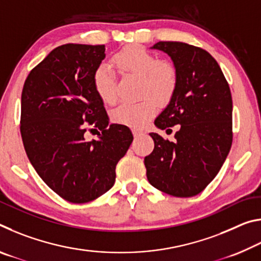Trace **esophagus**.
I'll return each mask as SVG.
<instances>
[{
    "instance_id": "34e87169",
    "label": "esophagus",
    "mask_w": 261,
    "mask_h": 261,
    "mask_svg": "<svg viewBox=\"0 0 261 261\" xmlns=\"http://www.w3.org/2000/svg\"><path fill=\"white\" fill-rule=\"evenodd\" d=\"M141 134H143V131H140V130H134V136H135V137H138V136H140Z\"/></svg>"
}]
</instances>
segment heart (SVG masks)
<instances>
[{
	"instance_id": "b5f03b06",
	"label": "heart",
	"mask_w": 261,
	"mask_h": 261,
	"mask_svg": "<svg viewBox=\"0 0 261 261\" xmlns=\"http://www.w3.org/2000/svg\"><path fill=\"white\" fill-rule=\"evenodd\" d=\"M113 62L124 74L138 77L139 95L144 96L138 102L123 103L112 113L115 123L130 127H140L155 115L158 105H166L173 98L178 84L177 70L139 45L123 48L113 57ZM93 85L102 102L112 105L116 100L115 82L112 71L101 64L93 73Z\"/></svg>"
}]
</instances>
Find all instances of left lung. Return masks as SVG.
I'll return each instance as SVG.
<instances>
[{
  "label": "left lung",
  "mask_w": 261,
  "mask_h": 261,
  "mask_svg": "<svg viewBox=\"0 0 261 261\" xmlns=\"http://www.w3.org/2000/svg\"><path fill=\"white\" fill-rule=\"evenodd\" d=\"M177 70V88L154 124L177 125L175 140L149 134L153 152L145 158L148 182L174 197H192L208 185L232 143V99L222 70L208 51L178 41H160Z\"/></svg>",
  "instance_id": "left-lung-1"
}]
</instances>
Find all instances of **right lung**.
I'll use <instances>...</instances> for the list:
<instances>
[{"label":"right lung","instance_id":"right-lung-1","mask_svg":"<svg viewBox=\"0 0 261 261\" xmlns=\"http://www.w3.org/2000/svg\"><path fill=\"white\" fill-rule=\"evenodd\" d=\"M105 50V45L57 47L31 70L21 92L20 134L29 160L53 191L74 204L112 189L117 162L134 140L127 126L109 124L95 92L93 73ZM88 125L96 141L85 139Z\"/></svg>","mask_w":261,"mask_h":261}]
</instances>
